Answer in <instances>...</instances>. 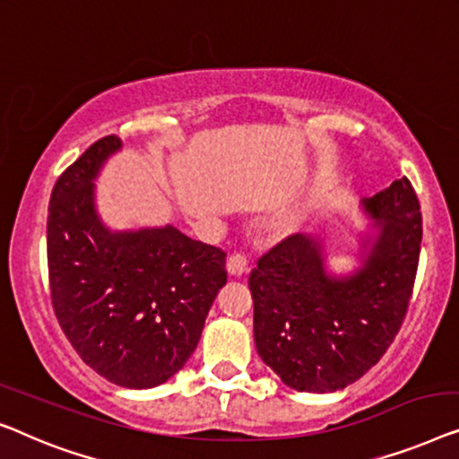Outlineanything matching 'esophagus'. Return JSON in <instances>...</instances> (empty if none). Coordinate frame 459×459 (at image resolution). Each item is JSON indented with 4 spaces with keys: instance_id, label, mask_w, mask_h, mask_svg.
<instances>
[{
    "instance_id": "1",
    "label": "esophagus",
    "mask_w": 459,
    "mask_h": 459,
    "mask_svg": "<svg viewBox=\"0 0 459 459\" xmlns=\"http://www.w3.org/2000/svg\"><path fill=\"white\" fill-rule=\"evenodd\" d=\"M227 268H229V274H232V276L245 274V273H247V268H249L247 255H245L243 251H235V254H230L229 262H227Z\"/></svg>"
}]
</instances>
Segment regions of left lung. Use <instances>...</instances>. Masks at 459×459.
<instances>
[{"label": "left lung", "mask_w": 459, "mask_h": 459, "mask_svg": "<svg viewBox=\"0 0 459 459\" xmlns=\"http://www.w3.org/2000/svg\"><path fill=\"white\" fill-rule=\"evenodd\" d=\"M378 237L364 268L325 273L320 245L289 235L249 274L254 339L264 364L295 391L345 389L385 356L408 314L422 243L420 202L408 177L364 199Z\"/></svg>", "instance_id": "obj_1"}]
</instances>
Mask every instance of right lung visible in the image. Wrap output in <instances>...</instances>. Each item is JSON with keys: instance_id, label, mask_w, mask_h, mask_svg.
I'll list each match as a JSON object with an SVG mask.
<instances>
[{"instance_id": "right-lung-1", "label": "right lung", "mask_w": 459, "mask_h": 459, "mask_svg": "<svg viewBox=\"0 0 459 459\" xmlns=\"http://www.w3.org/2000/svg\"><path fill=\"white\" fill-rule=\"evenodd\" d=\"M120 139L103 137L56 180L48 216L51 306L87 366L109 383L152 389L195 351L227 254L174 227L109 232L93 178Z\"/></svg>"}]
</instances>
